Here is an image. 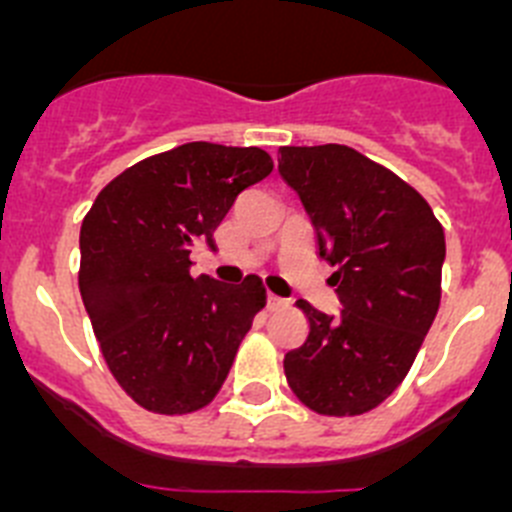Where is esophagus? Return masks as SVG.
<instances>
[{
	"label": "esophagus",
	"mask_w": 512,
	"mask_h": 512,
	"mask_svg": "<svg viewBox=\"0 0 512 512\" xmlns=\"http://www.w3.org/2000/svg\"><path fill=\"white\" fill-rule=\"evenodd\" d=\"M266 307H269V310H282V307H287V300H282V297H277V295H266Z\"/></svg>",
	"instance_id": "34e87169"
}]
</instances>
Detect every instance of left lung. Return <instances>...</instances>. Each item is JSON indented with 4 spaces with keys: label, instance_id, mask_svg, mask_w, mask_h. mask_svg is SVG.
<instances>
[{
    "label": "left lung",
    "instance_id": "8db88e82",
    "mask_svg": "<svg viewBox=\"0 0 512 512\" xmlns=\"http://www.w3.org/2000/svg\"><path fill=\"white\" fill-rule=\"evenodd\" d=\"M279 174L318 230L338 315L295 302L307 338L284 374L318 415L369 413L408 377L441 305L446 238L431 205L382 164L338 143L279 148Z\"/></svg>",
    "mask_w": 512,
    "mask_h": 512
}]
</instances>
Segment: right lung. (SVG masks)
I'll use <instances>...</instances> for the list:
<instances>
[{
	"instance_id": "add662e5",
	"label": "right lung",
	"mask_w": 512,
	"mask_h": 512,
	"mask_svg": "<svg viewBox=\"0 0 512 512\" xmlns=\"http://www.w3.org/2000/svg\"><path fill=\"white\" fill-rule=\"evenodd\" d=\"M271 169L261 148L184 143L115 176L84 217L81 300L112 377L140 408L187 415L223 387L266 289L256 274L194 279L189 253L212 246L235 197Z\"/></svg>"
}]
</instances>
